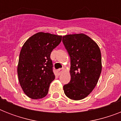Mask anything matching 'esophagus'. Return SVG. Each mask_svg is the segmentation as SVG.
Instances as JSON below:
<instances>
[{
    "label": "esophagus",
    "mask_w": 121,
    "mask_h": 121,
    "mask_svg": "<svg viewBox=\"0 0 121 121\" xmlns=\"http://www.w3.org/2000/svg\"><path fill=\"white\" fill-rule=\"evenodd\" d=\"M63 70H64V68H60V69H58V70H57L56 72H57V73H58V75H60L61 74V72H62Z\"/></svg>",
    "instance_id": "esophagus-1"
}]
</instances>
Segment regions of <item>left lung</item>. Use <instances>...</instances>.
<instances>
[{"label":"left lung","mask_w":121,"mask_h":121,"mask_svg":"<svg viewBox=\"0 0 121 121\" xmlns=\"http://www.w3.org/2000/svg\"><path fill=\"white\" fill-rule=\"evenodd\" d=\"M63 43L70 57L71 80L63 86L70 99H84L94 90L102 71L101 53L99 46L84 34L63 36Z\"/></svg>","instance_id":"left-lung-1"}]
</instances>
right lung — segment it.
<instances>
[{
    "label": "right lung",
    "instance_id": "right-lung-1",
    "mask_svg": "<svg viewBox=\"0 0 121 121\" xmlns=\"http://www.w3.org/2000/svg\"><path fill=\"white\" fill-rule=\"evenodd\" d=\"M61 36L40 32L30 37L22 47L17 66L19 82L26 95L33 99L44 97L55 78L51 51Z\"/></svg>",
    "mask_w": 121,
    "mask_h": 121
}]
</instances>
